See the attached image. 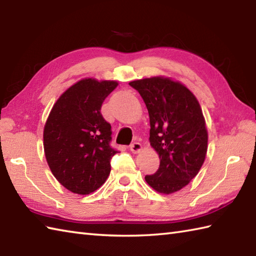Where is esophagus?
Returning <instances> with one entry per match:
<instances>
[{"instance_id":"34e87169","label":"esophagus","mask_w":256,"mask_h":256,"mask_svg":"<svg viewBox=\"0 0 256 256\" xmlns=\"http://www.w3.org/2000/svg\"><path fill=\"white\" fill-rule=\"evenodd\" d=\"M130 150H131L132 153L136 154V153H138L140 150H142V144L138 143V142H134V143L130 145Z\"/></svg>"}]
</instances>
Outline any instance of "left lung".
I'll use <instances>...</instances> for the list:
<instances>
[{
  "instance_id": "8db88e82",
  "label": "left lung",
  "mask_w": 256,
  "mask_h": 256,
  "mask_svg": "<svg viewBox=\"0 0 256 256\" xmlns=\"http://www.w3.org/2000/svg\"><path fill=\"white\" fill-rule=\"evenodd\" d=\"M130 86L148 108L150 142L160 160L158 170L145 180L158 192H176L197 176L206 158L208 133L199 102L170 78H146Z\"/></svg>"
}]
</instances>
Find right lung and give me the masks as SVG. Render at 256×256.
Here are the masks:
<instances>
[{"instance_id": "right-lung-1", "label": "right lung", "mask_w": 256, "mask_h": 256, "mask_svg": "<svg viewBox=\"0 0 256 256\" xmlns=\"http://www.w3.org/2000/svg\"><path fill=\"white\" fill-rule=\"evenodd\" d=\"M116 81L84 79L64 91L54 104L44 128L45 156L52 175L78 194L94 192L111 172V125L101 106Z\"/></svg>"}]
</instances>
